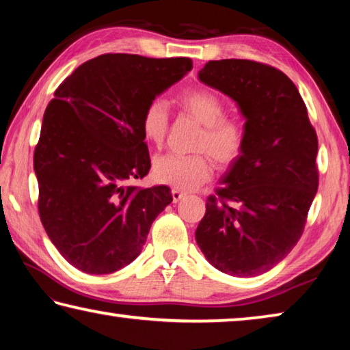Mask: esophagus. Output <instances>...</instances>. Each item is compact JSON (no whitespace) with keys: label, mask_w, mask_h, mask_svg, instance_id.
<instances>
[{"label":"esophagus","mask_w":350,"mask_h":350,"mask_svg":"<svg viewBox=\"0 0 350 350\" xmlns=\"http://www.w3.org/2000/svg\"><path fill=\"white\" fill-rule=\"evenodd\" d=\"M171 196H173V200H174V202H179V200H180L182 198H185V196H187V193H183V191H180V189L174 188L173 191H171Z\"/></svg>","instance_id":"obj_1"}]
</instances>
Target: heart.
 I'll return each instance as SVG.
<instances>
[{"label":"heart","mask_w":350,"mask_h":350,"mask_svg":"<svg viewBox=\"0 0 350 350\" xmlns=\"http://www.w3.org/2000/svg\"><path fill=\"white\" fill-rule=\"evenodd\" d=\"M183 112L202 125L193 154H163L154 159V177L177 189H193L210 179L213 165L230 167L239 161L245 152L248 134L239 118L227 117V105L217 92L208 88H191L179 96ZM170 114L168 105L162 98L148 102L140 118V129L146 142L162 146L168 134Z\"/></svg>","instance_id":"obj_1"}]
</instances>
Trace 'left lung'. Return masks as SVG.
<instances>
[{
    "label": "left lung",
    "instance_id": "left-lung-1",
    "mask_svg": "<svg viewBox=\"0 0 350 350\" xmlns=\"http://www.w3.org/2000/svg\"><path fill=\"white\" fill-rule=\"evenodd\" d=\"M199 79L238 102L248 142L206 199L196 242L222 273L256 276L303 236L319 182L317 131L295 83L270 64L208 62Z\"/></svg>",
    "mask_w": 350,
    "mask_h": 350
}]
</instances>
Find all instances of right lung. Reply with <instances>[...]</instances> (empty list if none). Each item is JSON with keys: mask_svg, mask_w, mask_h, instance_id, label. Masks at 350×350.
Here are the masks:
<instances>
[{"mask_svg": "<svg viewBox=\"0 0 350 350\" xmlns=\"http://www.w3.org/2000/svg\"><path fill=\"white\" fill-rule=\"evenodd\" d=\"M191 68L187 57L103 54L55 90L33 152L38 215L75 269L105 275L133 262L173 200L167 185L125 182L151 168L140 129L145 106Z\"/></svg>", "mask_w": 350, "mask_h": 350, "instance_id": "right-lung-1", "label": "right lung"}]
</instances>
